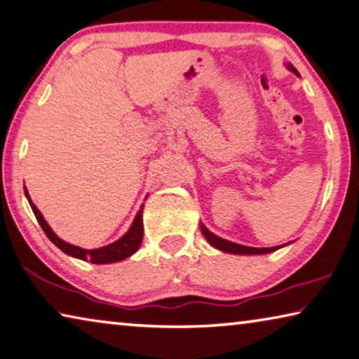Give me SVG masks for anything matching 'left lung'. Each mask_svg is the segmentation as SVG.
<instances>
[{
	"label": "left lung",
	"mask_w": 359,
	"mask_h": 359,
	"mask_svg": "<svg viewBox=\"0 0 359 359\" xmlns=\"http://www.w3.org/2000/svg\"><path fill=\"white\" fill-rule=\"evenodd\" d=\"M287 70H291L294 75H299V72L295 70L292 64H286ZM200 229H201V233L204 235V238H206L208 243L210 244V246L219 249V251L222 252H226V254H236V255H260V254H270V252H275L278 251V249H281L284 246H287V244L291 243H286V244H281V246H273V248H249V246H243V244H238V243H233V241H229V240H224V238H220L217 235H214L212 231H209L206 229V225L204 224H200Z\"/></svg>",
	"instance_id": "obj_1"
}]
</instances>
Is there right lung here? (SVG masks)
Masks as SVG:
<instances>
[{
	"instance_id": "obj_1",
	"label": "right lung",
	"mask_w": 359,
	"mask_h": 359,
	"mask_svg": "<svg viewBox=\"0 0 359 359\" xmlns=\"http://www.w3.org/2000/svg\"><path fill=\"white\" fill-rule=\"evenodd\" d=\"M25 196L28 203H30V208L35 214V217L38 220V224L41 225L43 231L46 233V236L53 241L57 248L60 249L62 252H65L70 257H75L84 262H90V264H97V265H104V264H113V262H121L124 259L130 257V255L135 254L139 251L142 240H144V220H142V212H144V204H142L139 212L135 214V219L133 222V225L129 226V230L124 233V235L116 240L115 243L108 244V246L104 248H97V249H83L79 246H75V244H70L64 240H60L59 236L55 235L50 229L49 224L44 220L43 214L39 212L38 208L33 204L30 195H28L27 187L24 189ZM147 200V196H145Z\"/></svg>"
}]
</instances>
